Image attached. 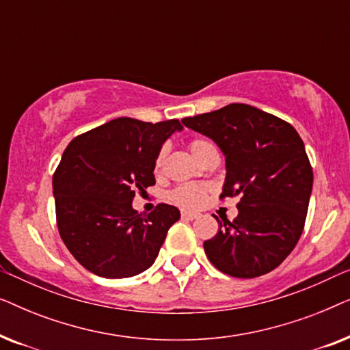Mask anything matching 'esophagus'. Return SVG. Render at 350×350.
I'll use <instances>...</instances> for the list:
<instances>
[{"mask_svg":"<svg viewBox=\"0 0 350 350\" xmlns=\"http://www.w3.org/2000/svg\"><path fill=\"white\" fill-rule=\"evenodd\" d=\"M181 217H183L185 219H196L199 217V213L189 212V210H183V212H181Z\"/></svg>","mask_w":350,"mask_h":350,"instance_id":"1","label":"esophagus"}]
</instances>
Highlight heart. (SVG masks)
Here are the masks:
<instances>
[{
	"mask_svg": "<svg viewBox=\"0 0 350 350\" xmlns=\"http://www.w3.org/2000/svg\"><path fill=\"white\" fill-rule=\"evenodd\" d=\"M207 146H212L208 142L205 140H194L191 142L189 150L193 152V156L196 157L200 151L205 150ZM161 157L156 162V169L161 167ZM207 196H208V189L205 186H198V185H186V186H180L176 188L174 193H172V199L175 200L176 204L185 205V207H200L207 202Z\"/></svg>",
	"mask_w": 350,
	"mask_h": 350,
	"instance_id": "b5f03b06",
	"label": "heart"
}]
</instances>
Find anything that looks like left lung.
Here are the masks:
<instances>
[{
  "label": "left lung",
  "mask_w": 350,
  "mask_h": 350,
  "mask_svg": "<svg viewBox=\"0 0 350 350\" xmlns=\"http://www.w3.org/2000/svg\"><path fill=\"white\" fill-rule=\"evenodd\" d=\"M181 122L217 143L226 161L221 198H241L234 221L217 219V236L204 242L210 262L241 279L275 269L303 234L312 194V167L298 132L243 103Z\"/></svg>",
  "instance_id": "left-lung-1"
}]
</instances>
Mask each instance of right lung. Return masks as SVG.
Segmentation results:
<instances>
[{
    "label": "right lung",
    "mask_w": 350,
    "mask_h": 350,
    "mask_svg": "<svg viewBox=\"0 0 350 350\" xmlns=\"http://www.w3.org/2000/svg\"><path fill=\"white\" fill-rule=\"evenodd\" d=\"M181 129L178 119L151 124L118 118L66 146L52 178L57 226L71 255L92 274L126 279L159 255L180 210L159 204L145 217L132 200L156 183L161 148Z\"/></svg>",
    "instance_id": "obj_1"
}]
</instances>
